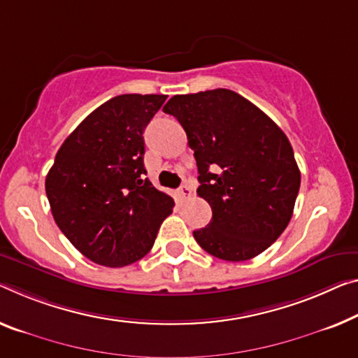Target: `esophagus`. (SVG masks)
Masks as SVG:
<instances>
[{
	"instance_id": "34e87169",
	"label": "esophagus",
	"mask_w": 358,
	"mask_h": 358,
	"mask_svg": "<svg viewBox=\"0 0 358 358\" xmlns=\"http://www.w3.org/2000/svg\"><path fill=\"white\" fill-rule=\"evenodd\" d=\"M178 195L182 198V200H187V198L192 196V189L189 185H182L180 189L178 190Z\"/></svg>"
}]
</instances>
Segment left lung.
Here are the masks:
<instances>
[{"mask_svg":"<svg viewBox=\"0 0 358 358\" xmlns=\"http://www.w3.org/2000/svg\"><path fill=\"white\" fill-rule=\"evenodd\" d=\"M189 139L198 168L196 194L213 219L196 243L224 261L266 251L293 216L301 173L288 137L248 99L230 90L174 96L163 107Z\"/></svg>","mask_w":358,"mask_h":358,"instance_id":"left-lung-1","label":"left lung"}]
</instances>
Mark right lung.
I'll return each mask as SVG.
<instances>
[{"label": "right lung", "instance_id": "1", "mask_svg": "<svg viewBox=\"0 0 358 358\" xmlns=\"http://www.w3.org/2000/svg\"><path fill=\"white\" fill-rule=\"evenodd\" d=\"M164 101L163 94L110 99L64 141L46 176L54 221L101 266L142 259L173 213V198L144 179V129Z\"/></svg>", "mask_w": 358, "mask_h": 358}]
</instances>
